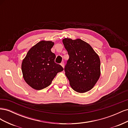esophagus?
I'll return each mask as SVG.
<instances>
[{"mask_svg": "<svg viewBox=\"0 0 128 128\" xmlns=\"http://www.w3.org/2000/svg\"><path fill=\"white\" fill-rule=\"evenodd\" d=\"M61 66L63 68L64 67V62H61Z\"/></svg>", "mask_w": 128, "mask_h": 128, "instance_id": "34e87169", "label": "esophagus"}]
</instances>
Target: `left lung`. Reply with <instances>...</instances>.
Listing matches in <instances>:
<instances>
[{
    "label": "left lung",
    "instance_id": "8db88e82",
    "mask_svg": "<svg viewBox=\"0 0 128 128\" xmlns=\"http://www.w3.org/2000/svg\"><path fill=\"white\" fill-rule=\"evenodd\" d=\"M62 42L69 56L64 71L70 86L79 93L90 91L101 73L99 56L90 44L80 39L66 38Z\"/></svg>",
    "mask_w": 128,
    "mask_h": 128
}]
</instances>
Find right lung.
Returning a JSON list of instances; mask_svg holds the SVG:
<instances>
[{
	"label": "right lung",
	"mask_w": 128,
	"mask_h": 128,
	"mask_svg": "<svg viewBox=\"0 0 128 128\" xmlns=\"http://www.w3.org/2000/svg\"><path fill=\"white\" fill-rule=\"evenodd\" d=\"M54 42L42 40L33 46L23 60V77L30 86L40 90L49 86L57 74L64 70L55 63L56 55L51 52Z\"/></svg>",
	"instance_id": "right-lung-1"
}]
</instances>
